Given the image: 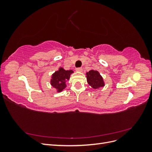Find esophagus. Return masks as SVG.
I'll return each mask as SVG.
<instances>
[{
	"label": "esophagus",
	"mask_w": 152,
	"mask_h": 152,
	"mask_svg": "<svg viewBox=\"0 0 152 152\" xmlns=\"http://www.w3.org/2000/svg\"><path fill=\"white\" fill-rule=\"evenodd\" d=\"M76 71L77 72H82V68H76Z\"/></svg>",
	"instance_id": "obj_1"
}]
</instances>
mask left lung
<instances>
[{
	"mask_svg": "<svg viewBox=\"0 0 152 152\" xmlns=\"http://www.w3.org/2000/svg\"><path fill=\"white\" fill-rule=\"evenodd\" d=\"M86 78L87 83L94 89H99L104 86L103 77L97 70H91L87 72Z\"/></svg>",
	"mask_w": 152,
	"mask_h": 152,
	"instance_id": "8db88e82",
	"label": "left lung"
}]
</instances>
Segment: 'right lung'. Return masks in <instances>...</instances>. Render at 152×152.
Listing matches in <instances>:
<instances>
[{
  "instance_id": "right-lung-1",
  "label": "right lung",
  "mask_w": 152,
  "mask_h": 152,
  "mask_svg": "<svg viewBox=\"0 0 152 152\" xmlns=\"http://www.w3.org/2000/svg\"><path fill=\"white\" fill-rule=\"evenodd\" d=\"M73 73V71L72 70H65L60 67L58 71L55 72L52 75L50 84L56 89L58 93L61 92L66 87V82L70 79V75Z\"/></svg>"
}]
</instances>
